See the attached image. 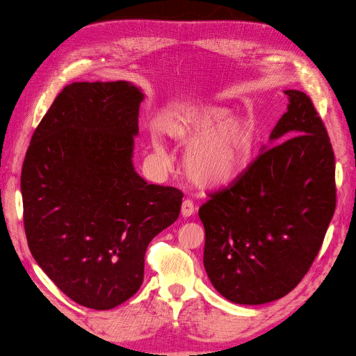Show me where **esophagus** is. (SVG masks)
<instances>
[{
	"label": "esophagus",
	"instance_id": "34e87169",
	"mask_svg": "<svg viewBox=\"0 0 356 356\" xmlns=\"http://www.w3.org/2000/svg\"><path fill=\"white\" fill-rule=\"evenodd\" d=\"M194 213H195V207L193 204V201L191 200H184L181 202V216L183 217H190Z\"/></svg>",
	"mask_w": 356,
	"mask_h": 356
}]
</instances>
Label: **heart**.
<instances>
[{
  "mask_svg": "<svg viewBox=\"0 0 356 356\" xmlns=\"http://www.w3.org/2000/svg\"><path fill=\"white\" fill-rule=\"evenodd\" d=\"M163 131L177 142L192 143L184 156L186 173L206 188L224 187L238 179L248 168L255 146L253 121L234 115L231 107L221 104L194 106L166 122ZM154 145L163 154L156 135Z\"/></svg>",
  "mask_w": 356,
  "mask_h": 356,
  "instance_id": "obj_1",
  "label": "heart"
}]
</instances>
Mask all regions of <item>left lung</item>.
Here are the masks:
<instances>
[{"mask_svg":"<svg viewBox=\"0 0 356 356\" xmlns=\"http://www.w3.org/2000/svg\"><path fill=\"white\" fill-rule=\"evenodd\" d=\"M284 94L287 111L269 146L198 210L209 279L221 296L245 306L282 298L301 282L335 211L327 129L310 97L298 90Z\"/></svg>","mask_w":356,"mask_h":356,"instance_id":"8db88e82","label":"left lung"}]
</instances>
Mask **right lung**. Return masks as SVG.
Instances as JSON below:
<instances>
[{
	"label": "right lung",
	"instance_id": "right-lung-1",
	"mask_svg": "<svg viewBox=\"0 0 356 356\" xmlns=\"http://www.w3.org/2000/svg\"><path fill=\"white\" fill-rule=\"evenodd\" d=\"M143 98L122 80L66 86L22 166L32 257L67 297L94 310L139 290L149 242L180 214L183 193L146 183L132 163Z\"/></svg>",
	"mask_w": 356,
	"mask_h": 356
}]
</instances>
